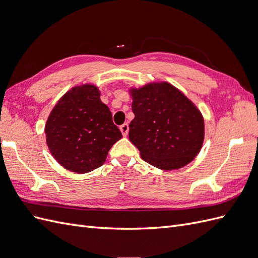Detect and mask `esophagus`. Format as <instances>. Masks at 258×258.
Here are the masks:
<instances>
[{
    "label": "esophagus",
    "instance_id": "esophagus-1",
    "mask_svg": "<svg viewBox=\"0 0 258 258\" xmlns=\"http://www.w3.org/2000/svg\"><path fill=\"white\" fill-rule=\"evenodd\" d=\"M119 129H120V131H121L122 136L126 137V136L128 135V131H129V126H128V123H123V124H121V126L119 127Z\"/></svg>",
    "mask_w": 258,
    "mask_h": 258
}]
</instances>
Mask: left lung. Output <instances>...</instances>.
<instances>
[{
    "mask_svg": "<svg viewBox=\"0 0 258 258\" xmlns=\"http://www.w3.org/2000/svg\"><path fill=\"white\" fill-rule=\"evenodd\" d=\"M135 118L129 140L144 161L161 170L189 163L204 143L205 121L182 91L167 82L130 89Z\"/></svg>",
    "mask_w": 258,
    "mask_h": 258,
    "instance_id": "left-lung-1",
    "label": "left lung"
}]
</instances>
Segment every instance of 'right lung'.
<instances>
[{
	"instance_id": "1",
	"label": "right lung",
	"mask_w": 258,
	"mask_h": 258,
	"mask_svg": "<svg viewBox=\"0 0 258 258\" xmlns=\"http://www.w3.org/2000/svg\"><path fill=\"white\" fill-rule=\"evenodd\" d=\"M53 158L67 170L87 173L105 162L111 147L122 138L112 113L95 85L69 90L54 105L45 126Z\"/></svg>"
}]
</instances>
